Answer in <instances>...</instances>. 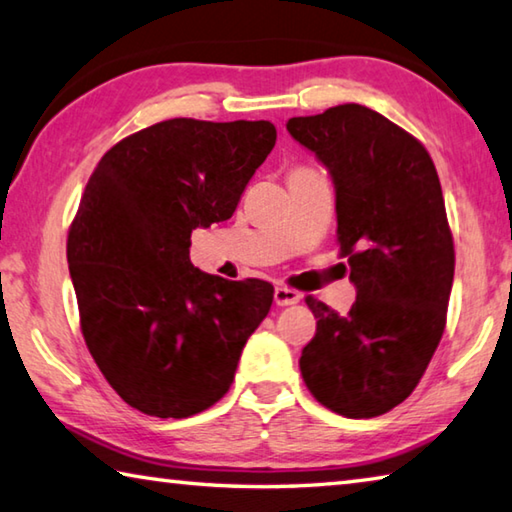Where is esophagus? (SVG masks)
<instances>
[{"label":"esophagus","mask_w":512,"mask_h":512,"mask_svg":"<svg viewBox=\"0 0 512 512\" xmlns=\"http://www.w3.org/2000/svg\"><path fill=\"white\" fill-rule=\"evenodd\" d=\"M274 301H276V306H294V303L301 301V294L297 290L288 288V285H276Z\"/></svg>","instance_id":"obj_1"}]
</instances>
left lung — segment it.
Masks as SVG:
<instances>
[{
  "mask_svg": "<svg viewBox=\"0 0 512 512\" xmlns=\"http://www.w3.org/2000/svg\"><path fill=\"white\" fill-rule=\"evenodd\" d=\"M288 132L333 177L339 256L357 288L346 317L306 297L317 333L303 382L339 416H382L416 389L445 330L454 240L441 182L423 143L364 105L294 116Z\"/></svg>",
  "mask_w": 512,
  "mask_h": 512,
  "instance_id": "left-lung-1",
  "label": "left lung"
}]
</instances>
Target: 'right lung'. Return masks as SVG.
<instances>
[{
  "instance_id": "add662e5",
  "label": "right lung",
  "mask_w": 512,
  "mask_h": 512,
  "mask_svg": "<svg viewBox=\"0 0 512 512\" xmlns=\"http://www.w3.org/2000/svg\"><path fill=\"white\" fill-rule=\"evenodd\" d=\"M276 143L270 121L168 119L105 152L67 236L80 330L110 387L157 418L229 391L274 288L191 263V233L229 220Z\"/></svg>"
}]
</instances>
